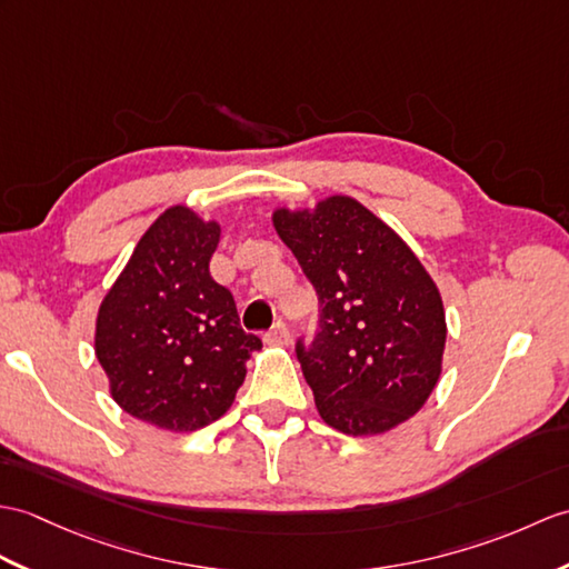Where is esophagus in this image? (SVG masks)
Returning <instances> with one entry per match:
<instances>
[{"label":"esophagus","mask_w":569,"mask_h":569,"mask_svg":"<svg viewBox=\"0 0 569 569\" xmlns=\"http://www.w3.org/2000/svg\"><path fill=\"white\" fill-rule=\"evenodd\" d=\"M263 341H267L269 347H288L290 345V329L286 327V322H276L267 335H263Z\"/></svg>","instance_id":"esophagus-1"}]
</instances>
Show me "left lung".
<instances>
[{
    "instance_id": "1",
    "label": "left lung",
    "mask_w": 569,
    "mask_h": 569,
    "mask_svg": "<svg viewBox=\"0 0 569 569\" xmlns=\"http://www.w3.org/2000/svg\"><path fill=\"white\" fill-rule=\"evenodd\" d=\"M271 222L320 300V332L310 347L298 341L317 412L349 436L405 425L441 378L448 335L425 263L351 196L281 206Z\"/></svg>"
}]
</instances>
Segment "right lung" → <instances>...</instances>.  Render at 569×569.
Listing matches in <instances>:
<instances>
[{
	"instance_id": "add662e5",
	"label": "right lung",
	"mask_w": 569,
	"mask_h": 569,
	"mask_svg": "<svg viewBox=\"0 0 569 569\" xmlns=\"http://www.w3.org/2000/svg\"><path fill=\"white\" fill-rule=\"evenodd\" d=\"M220 222L171 206L106 290L94 353L116 405L148 425L187 433L220 419L261 339L247 335L232 293L210 276Z\"/></svg>"
}]
</instances>
